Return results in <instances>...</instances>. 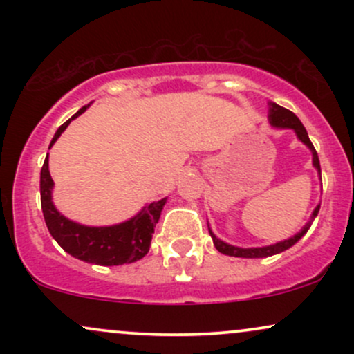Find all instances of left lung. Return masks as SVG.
I'll return each instance as SVG.
<instances>
[{"instance_id":"8db88e82","label":"left lung","mask_w":354,"mask_h":354,"mask_svg":"<svg viewBox=\"0 0 354 354\" xmlns=\"http://www.w3.org/2000/svg\"><path fill=\"white\" fill-rule=\"evenodd\" d=\"M270 111H268V121H270V124L273 126V128H283V129H293L295 135L298 136V140L301 141L304 146H308V149H310L311 154H313V166L316 168V171H318L319 178H321V168H319V158H318V153H316L315 146L310 141V136H308L306 133V128H304L301 121H299V118L295 115L293 111H290V109L279 106V104L273 103V101H270ZM318 211H319V205L316 206L315 209H313L311 213V218L310 221L306 223V225L303 226L301 231H298V233L295 234V236L284 239V241H278L274 243V245H270V246H259V248H239V246H233L230 245V243H225L223 239H219L216 234L213 233L208 225V230H209V234L211 238H213V245L219 253L223 254H228V256H234V258H268V256H273V254H278V253H283V251L290 250L291 246L296 245V243L301 239L304 234H306V231L310 230L311 223L315 221V218L318 216Z\"/></svg>"}]
</instances>
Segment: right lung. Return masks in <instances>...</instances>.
<instances>
[{
    "label": "right lung",
    "instance_id": "obj_1",
    "mask_svg": "<svg viewBox=\"0 0 354 354\" xmlns=\"http://www.w3.org/2000/svg\"><path fill=\"white\" fill-rule=\"evenodd\" d=\"M89 108V104L83 106L78 113L71 116L66 123L58 128L53 136L50 148L56 143L61 133L68 128L75 118L83 115ZM53 178L48 166V154L41 168L39 176V191H41V209L48 231L56 243L63 248L66 253L84 263L100 266H120L124 263H135L141 259L149 251L151 238L154 233L158 219L166 205L168 198L160 201H153L143 206L140 213L123 223L111 226H86L68 219L56 209L53 203Z\"/></svg>",
    "mask_w": 354,
    "mask_h": 354
}]
</instances>
